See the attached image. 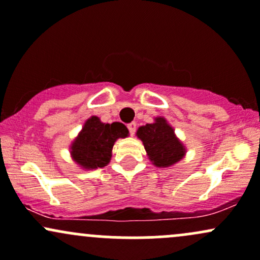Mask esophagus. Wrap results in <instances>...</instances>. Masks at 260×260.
<instances>
[{"mask_svg":"<svg viewBox=\"0 0 260 260\" xmlns=\"http://www.w3.org/2000/svg\"><path fill=\"white\" fill-rule=\"evenodd\" d=\"M127 129H129V133L131 134V135H134L136 131V124L135 122H130L129 125H127Z\"/></svg>","mask_w":260,"mask_h":260,"instance_id":"esophagus-1","label":"esophagus"}]
</instances>
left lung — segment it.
<instances>
[{
    "instance_id": "8db88e82",
    "label": "left lung",
    "mask_w": 260,
    "mask_h": 260,
    "mask_svg": "<svg viewBox=\"0 0 260 260\" xmlns=\"http://www.w3.org/2000/svg\"><path fill=\"white\" fill-rule=\"evenodd\" d=\"M153 122L140 126L136 136L141 140L148 159L158 168H168L182 161L185 146L177 138L174 129L163 116H156Z\"/></svg>"
}]
</instances>
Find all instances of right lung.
<instances>
[{
    "instance_id": "right-lung-1",
    "label": "right lung",
    "mask_w": 260,
    "mask_h": 260,
    "mask_svg": "<svg viewBox=\"0 0 260 260\" xmlns=\"http://www.w3.org/2000/svg\"><path fill=\"white\" fill-rule=\"evenodd\" d=\"M129 136V130L121 122L101 121L93 115L84 121L82 130L70 145L72 161L86 171L103 168L112 159V150L118 139Z\"/></svg>"
}]
</instances>
